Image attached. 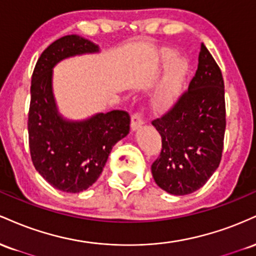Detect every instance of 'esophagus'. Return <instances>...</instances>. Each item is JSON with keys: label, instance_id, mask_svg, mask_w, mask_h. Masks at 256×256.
<instances>
[{"label": "esophagus", "instance_id": "34e87169", "mask_svg": "<svg viewBox=\"0 0 256 256\" xmlns=\"http://www.w3.org/2000/svg\"><path fill=\"white\" fill-rule=\"evenodd\" d=\"M143 110L134 112L131 116V128L132 130H137L138 128L143 125Z\"/></svg>", "mask_w": 256, "mask_h": 256}]
</instances>
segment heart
<instances>
[{
	"mask_svg": "<svg viewBox=\"0 0 256 256\" xmlns=\"http://www.w3.org/2000/svg\"><path fill=\"white\" fill-rule=\"evenodd\" d=\"M173 56H174V52L171 50H167L164 54L165 61L171 60ZM185 73H186L185 61L176 60L170 64L158 91V98L160 101L170 102L177 96L184 82Z\"/></svg>",
	"mask_w": 256,
	"mask_h": 256,
	"instance_id": "heart-1",
	"label": "heart"
}]
</instances>
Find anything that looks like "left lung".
Masks as SVG:
<instances>
[{
    "mask_svg": "<svg viewBox=\"0 0 256 256\" xmlns=\"http://www.w3.org/2000/svg\"><path fill=\"white\" fill-rule=\"evenodd\" d=\"M152 124L162 142L152 164L155 183L179 196L204 186L222 160L226 128L224 79L204 44L189 88Z\"/></svg>",
    "mask_w": 256,
    "mask_h": 256,
    "instance_id": "8db88e82",
    "label": "left lung"
}]
</instances>
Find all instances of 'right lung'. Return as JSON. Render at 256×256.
Returning <instances> with one entry per match:
<instances>
[{"mask_svg":"<svg viewBox=\"0 0 256 256\" xmlns=\"http://www.w3.org/2000/svg\"><path fill=\"white\" fill-rule=\"evenodd\" d=\"M98 46L76 34L58 38L40 54L31 79L28 146L34 168L55 189L86 190L98 180L108 155L130 131L126 110L100 113L85 122H66L58 114L52 92V68L58 61Z\"/></svg>","mask_w":256,"mask_h":256,"instance_id":"right-lung-1","label":"right lung"}]
</instances>
